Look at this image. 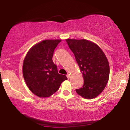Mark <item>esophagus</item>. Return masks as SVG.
Returning a JSON list of instances; mask_svg holds the SVG:
<instances>
[{"label": "esophagus", "instance_id": "1", "mask_svg": "<svg viewBox=\"0 0 130 130\" xmlns=\"http://www.w3.org/2000/svg\"><path fill=\"white\" fill-rule=\"evenodd\" d=\"M67 78H68V79H70V74H67Z\"/></svg>", "mask_w": 130, "mask_h": 130}]
</instances>
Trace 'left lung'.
<instances>
[{
    "label": "left lung",
    "instance_id": "obj_1",
    "mask_svg": "<svg viewBox=\"0 0 130 130\" xmlns=\"http://www.w3.org/2000/svg\"><path fill=\"white\" fill-rule=\"evenodd\" d=\"M70 49L75 56L84 83L78 95L83 98H95L107 85L109 76V65L102 49L93 42L85 40L66 39Z\"/></svg>",
    "mask_w": 130,
    "mask_h": 130
}]
</instances>
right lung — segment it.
Instances as JSON below:
<instances>
[{
	"label": "right lung",
	"instance_id": "right-lung-1",
	"mask_svg": "<svg viewBox=\"0 0 130 130\" xmlns=\"http://www.w3.org/2000/svg\"><path fill=\"white\" fill-rule=\"evenodd\" d=\"M61 40H45L32 46L23 63L22 73L29 89L40 98H47L59 89L67 78L58 73L53 53Z\"/></svg>",
	"mask_w": 130,
	"mask_h": 130
}]
</instances>
